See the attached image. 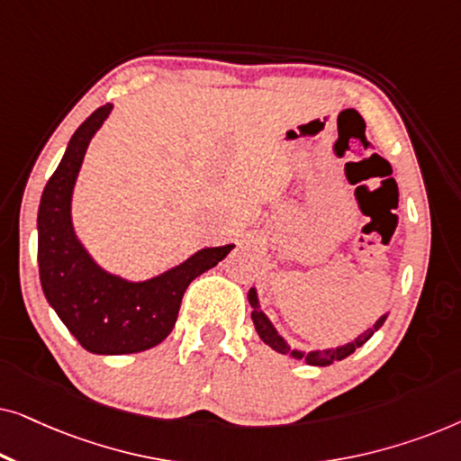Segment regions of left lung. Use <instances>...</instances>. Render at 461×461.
<instances>
[{
  "mask_svg": "<svg viewBox=\"0 0 461 461\" xmlns=\"http://www.w3.org/2000/svg\"><path fill=\"white\" fill-rule=\"evenodd\" d=\"M248 300H249V306H251V321H254V327L258 331V336L267 346L270 348L281 352V355H289L295 361H306L308 365H314V367H327V365L336 363V361H342V358L350 357L352 352L357 348H361V346L367 342V339L374 336V333L380 330L384 325V321L388 319V312H384L380 319L375 321L374 327H369L367 331L361 333V336H357L352 342H346L342 346H336V348H325V350H298V348H292V346L287 344V339L281 336L279 331H276V327L273 325V321L267 317V312L260 308V300H258V292L256 287H251L248 292Z\"/></svg>",
  "mask_w": 461,
  "mask_h": 461,
  "instance_id": "obj_1",
  "label": "left lung"
}]
</instances>
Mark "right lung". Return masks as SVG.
<instances>
[{"label":"right lung","instance_id":"obj_1","mask_svg":"<svg viewBox=\"0 0 461 461\" xmlns=\"http://www.w3.org/2000/svg\"><path fill=\"white\" fill-rule=\"evenodd\" d=\"M111 111L113 104L100 106L75 130L43 188L37 212V262L48 304L87 352L131 355L169 336L191 281L224 260L235 245L203 248L144 281L125 279L94 260L75 232L71 205L86 150Z\"/></svg>","mask_w":461,"mask_h":461}]
</instances>
